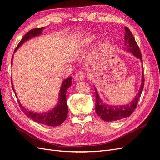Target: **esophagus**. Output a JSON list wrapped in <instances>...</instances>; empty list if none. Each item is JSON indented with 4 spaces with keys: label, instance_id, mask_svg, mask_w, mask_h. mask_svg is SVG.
<instances>
[{
    "label": "esophagus",
    "instance_id": "esophagus-1",
    "mask_svg": "<svg viewBox=\"0 0 160 160\" xmlns=\"http://www.w3.org/2000/svg\"><path fill=\"white\" fill-rule=\"evenodd\" d=\"M85 78V73L83 71H78L77 73L75 75V79L77 81H82Z\"/></svg>",
    "mask_w": 160,
    "mask_h": 160
}]
</instances>
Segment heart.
Returning <instances> with one entry per match:
<instances>
[{"label": "heart", "instance_id": "heart-1", "mask_svg": "<svg viewBox=\"0 0 160 160\" xmlns=\"http://www.w3.org/2000/svg\"><path fill=\"white\" fill-rule=\"evenodd\" d=\"M95 40V36L94 35H91L88 37L85 38L84 40H83L81 41V46L83 47H86V46H88L89 45H91L92 42H93V41Z\"/></svg>", "mask_w": 160, "mask_h": 160}]
</instances>
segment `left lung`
<instances>
[{"instance_id":"left-lung-1","label":"left lung","mask_w":160,"mask_h":160,"mask_svg":"<svg viewBox=\"0 0 160 160\" xmlns=\"http://www.w3.org/2000/svg\"><path fill=\"white\" fill-rule=\"evenodd\" d=\"M125 49L132 52L133 55L138 57L142 61V57L138 44L135 42V38L132 32L127 27H125ZM144 86V75L143 67L142 66V84L139 92L135 96L134 99L131 103L126 105H108L101 100L99 95L96 88L95 91V111L99 117L105 122H113L128 118L132 115L137 107L138 100L141 97Z\"/></svg>"}]
</instances>
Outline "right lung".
I'll list each match as a JSON object with an SVG mask.
<instances>
[{"instance_id": "1", "label": "right lung", "mask_w": 160, "mask_h": 160, "mask_svg": "<svg viewBox=\"0 0 160 160\" xmlns=\"http://www.w3.org/2000/svg\"><path fill=\"white\" fill-rule=\"evenodd\" d=\"M44 28H33V29L30 30L28 31L26 35L23 37V38L21 39V41L19 42L17 47H16L14 52H15L19 47H20L24 42L25 41H28L30 38L37 37L38 35H41L42 33V29ZM12 61H11V65L12 62ZM72 77H69L68 78L65 79L62 81V83L61 85V88L60 89V93H59V102H58L56 107L51 110L50 111L47 113H34L32 112L31 111H28L26 108H25L21 104L20 101H18L19 106L21 108L22 111L24 112L27 117L31 118L35 122L41 123V124H44L48 126H58V125H60L66 119L67 113H68V107H67V101H66V92L67 89H68L69 87L71 85L72 83ZM12 89L14 91L12 82ZM16 94V93H15Z\"/></svg>"}]
</instances>
